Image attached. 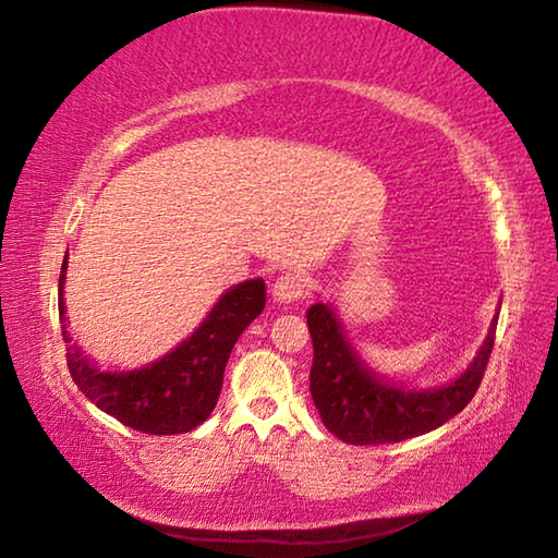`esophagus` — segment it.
<instances>
[{
	"label": "esophagus",
	"mask_w": 558,
	"mask_h": 558,
	"mask_svg": "<svg viewBox=\"0 0 558 558\" xmlns=\"http://www.w3.org/2000/svg\"><path fill=\"white\" fill-rule=\"evenodd\" d=\"M307 290L310 280L305 276H300V272H286L272 286V298L278 302H298L307 295Z\"/></svg>",
	"instance_id": "esophagus-1"
}]
</instances>
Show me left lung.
<instances>
[{
  "label": "left lung",
  "instance_id": "1",
  "mask_svg": "<svg viewBox=\"0 0 558 558\" xmlns=\"http://www.w3.org/2000/svg\"><path fill=\"white\" fill-rule=\"evenodd\" d=\"M307 327L315 349L310 393L319 418L339 440L352 446H381L436 430L465 409L480 389L493 354L497 317L477 356L456 381L421 391L376 376L347 342L335 310L325 302L307 310Z\"/></svg>",
  "mask_w": 558,
  "mask_h": 558
}]
</instances>
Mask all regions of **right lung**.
Listing matches in <instances>:
<instances>
[{
    "mask_svg": "<svg viewBox=\"0 0 558 558\" xmlns=\"http://www.w3.org/2000/svg\"><path fill=\"white\" fill-rule=\"evenodd\" d=\"M59 278V315L69 372L90 403L122 426L153 436L189 433L209 418L223 386V369L235 339L266 307V282L245 280L226 290L196 332L172 352L135 372H100L73 344L65 325L63 280Z\"/></svg>",
    "mask_w": 558,
    "mask_h": 558,
    "instance_id": "add662e5",
    "label": "right lung"
}]
</instances>
